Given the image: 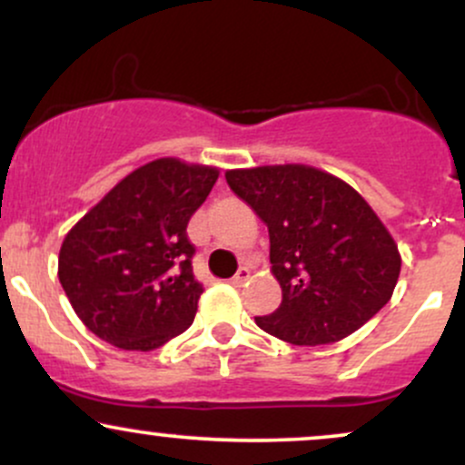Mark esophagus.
I'll return each instance as SVG.
<instances>
[{"instance_id":"esophagus-1","label":"esophagus","mask_w":465,"mask_h":465,"mask_svg":"<svg viewBox=\"0 0 465 465\" xmlns=\"http://www.w3.org/2000/svg\"><path fill=\"white\" fill-rule=\"evenodd\" d=\"M249 277H251V269H249V266H242V269H240L238 273L232 277V284H233V286H242L244 282L249 280Z\"/></svg>"}]
</instances>
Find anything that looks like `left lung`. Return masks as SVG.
Instances as JSON below:
<instances>
[{
    "label": "left lung",
    "instance_id": "obj_1",
    "mask_svg": "<svg viewBox=\"0 0 465 465\" xmlns=\"http://www.w3.org/2000/svg\"><path fill=\"white\" fill-rule=\"evenodd\" d=\"M225 179L269 227L282 303L255 319L264 332L292 345H330L391 300L398 244L350 183L306 163L236 168Z\"/></svg>",
    "mask_w": 465,
    "mask_h": 465
}]
</instances>
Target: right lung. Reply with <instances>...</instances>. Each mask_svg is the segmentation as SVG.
<instances>
[{"label": "right lung", "instance_id": "obj_1", "mask_svg": "<svg viewBox=\"0 0 465 465\" xmlns=\"http://www.w3.org/2000/svg\"><path fill=\"white\" fill-rule=\"evenodd\" d=\"M218 168L159 157L126 174L67 232L58 280L78 319L129 351H151L194 322L203 284L192 273L188 223Z\"/></svg>", "mask_w": 465, "mask_h": 465}]
</instances>
